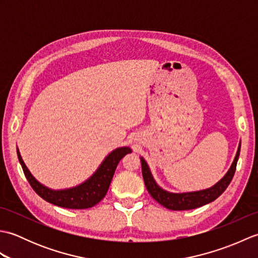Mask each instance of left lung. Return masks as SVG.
Listing matches in <instances>:
<instances>
[{"label":"left lung","instance_id":"obj_1","mask_svg":"<svg viewBox=\"0 0 258 258\" xmlns=\"http://www.w3.org/2000/svg\"><path fill=\"white\" fill-rule=\"evenodd\" d=\"M239 152L240 143L238 145L236 156H235L232 165L229 167L228 172L225 174V176H224L220 182H217L215 185L212 186V187L206 189L188 191V193H171V191L163 189L157 185L154 177L152 176L150 167L147 165V163L145 162L143 157H141L142 175H143L145 186L151 196L164 207H166L168 210L172 211L194 210V208L201 207L203 205L208 204V203L215 201L218 196L224 193V190L227 188V186L233 179L235 171H236Z\"/></svg>","mask_w":258,"mask_h":258}]
</instances>
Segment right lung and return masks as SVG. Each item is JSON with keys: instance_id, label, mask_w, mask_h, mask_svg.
Instances as JSON below:
<instances>
[{"instance_id": "add662e5", "label": "right lung", "mask_w": 258, "mask_h": 258, "mask_svg": "<svg viewBox=\"0 0 258 258\" xmlns=\"http://www.w3.org/2000/svg\"><path fill=\"white\" fill-rule=\"evenodd\" d=\"M131 152H132V150L127 146L118 147V149L109 153L105 157V160L102 162L100 167L96 169V172L89 179H86L84 183L72 188L57 190L46 187L33 176L23 160H22L19 149L18 157L21 166L23 168L25 177L38 196H41L43 200L51 203V204L59 207L72 208V210H84V208L93 207L104 199V196L106 195L108 190L109 184H111L118 162Z\"/></svg>"}]
</instances>
